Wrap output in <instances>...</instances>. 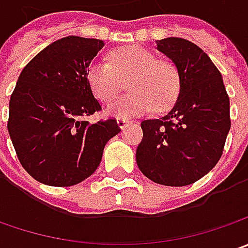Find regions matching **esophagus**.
Wrapping results in <instances>:
<instances>
[{
	"label": "esophagus",
	"mask_w": 248,
	"mask_h": 248,
	"mask_svg": "<svg viewBox=\"0 0 248 248\" xmlns=\"http://www.w3.org/2000/svg\"><path fill=\"white\" fill-rule=\"evenodd\" d=\"M129 124V120L127 119H117V125H119L120 128L123 129L125 125H128Z\"/></svg>",
	"instance_id": "obj_1"
}]
</instances>
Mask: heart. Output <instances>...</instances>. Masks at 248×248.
Instances as JSON below:
<instances>
[{"instance_id": "1", "label": "heart", "mask_w": 248, "mask_h": 248, "mask_svg": "<svg viewBox=\"0 0 248 248\" xmlns=\"http://www.w3.org/2000/svg\"><path fill=\"white\" fill-rule=\"evenodd\" d=\"M129 78L127 95L113 101L106 114L117 119L142 116L155 106L168 109L179 92V76L175 66L160 61L153 52L140 46H124L110 53V64L93 62L88 67L87 81L93 95L108 103L124 88Z\"/></svg>"}]
</instances>
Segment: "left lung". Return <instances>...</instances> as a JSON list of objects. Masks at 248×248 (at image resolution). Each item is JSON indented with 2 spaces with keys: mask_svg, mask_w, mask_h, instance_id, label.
I'll list each match as a JSON object with an SVG mask.
<instances>
[{
  "mask_svg": "<svg viewBox=\"0 0 248 248\" xmlns=\"http://www.w3.org/2000/svg\"><path fill=\"white\" fill-rule=\"evenodd\" d=\"M157 49L175 64L179 95L166 116L140 123L137 164L156 184L190 185L222 156L231 129L229 96L219 70L196 44L170 37L157 41Z\"/></svg>",
  "mask_w": 248,
  "mask_h": 248,
  "instance_id": "obj_1",
  "label": "left lung"
}]
</instances>
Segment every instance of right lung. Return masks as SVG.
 Instances as JSON below:
<instances>
[{
    "label": "right lung",
    "instance_id": "right-lung-1",
    "mask_svg": "<svg viewBox=\"0 0 248 248\" xmlns=\"http://www.w3.org/2000/svg\"><path fill=\"white\" fill-rule=\"evenodd\" d=\"M103 45L96 38H61L37 53L17 78L8 131L20 164L41 184L82 182L99 167L108 140L120 132L114 119L85 121L102 110L87 72Z\"/></svg>",
    "mask_w": 248,
    "mask_h": 248
}]
</instances>
